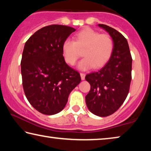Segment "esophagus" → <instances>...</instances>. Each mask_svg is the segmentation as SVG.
Listing matches in <instances>:
<instances>
[{"mask_svg":"<svg viewBox=\"0 0 151 151\" xmlns=\"http://www.w3.org/2000/svg\"><path fill=\"white\" fill-rule=\"evenodd\" d=\"M81 79L82 80H85V73H81Z\"/></svg>","mask_w":151,"mask_h":151,"instance_id":"34e87169","label":"esophagus"}]
</instances>
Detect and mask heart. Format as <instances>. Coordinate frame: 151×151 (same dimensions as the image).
<instances>
[{"mask_svg":"<svg viewBox=\"0 0 151 151\" xmlns=\"http://www.w3.org/2000/svg\"><path fill=\"white\" fill-rule=\"evenodd\" d=\"M63 55L66 63L74 65L83 51V58L78 64L82 70L101 68L108 62L114 50V41L111 36L100 34L91 28H85L75 35V40H64Z\"/></svg>","mask_w":151,"mask_h":151,"instance_id":"b5f03b06","label":"heart"}]
</instances>
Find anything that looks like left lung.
I'll use <instances>...</instances> for the list:
<instances>
[{"instance_id": "obj_1", "label": "left lung", "mask_w": 151, "mask_h": 151, "mask_svg": "<svg viewBox=\"0 0 151 151\" xmlns=\"http://www.w3.org/2000/svg\"><path fill=\"white\" fill-rule=\"evenodd\" d=\"M98 26L112 37L114 50L101 69L86 75L91 90L85 101L92 113L103 117L116 112L127 98L131 81L132 57L123 35L107 25L99 24Z\"/></svg>"}]
</instances>
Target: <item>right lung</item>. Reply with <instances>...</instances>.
<instances>
[{
	"label": "right lung",
	"instance_id": "obj_1",
	"mask_svg": "<svg viewBox=\"0 0 151 151\" xmlns=\"http://www.w3.org/2000/svg\"><path fill=\"white\" fill-rule=\"evenodd\" d=\"M75 30L49 25L35 32L24 45L20 63L22 86L30 104L42 114L62 111L81 81L80 74L66 63L62 50L64 40Z\"/></svg>",
	"mask_w": 151,
	"mask_h": 151
}]
</instances>
